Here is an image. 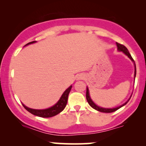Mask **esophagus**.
I'll use <instances>...</instances> for the list:
<instances>
[{
    "instance_id": "1",
    "label": "esophagus",
    "mask_w": 146,
    "mask_h": 146,
    "mask_svg": "<svg viewBox=\"0 0 146 146\" xmlns=\"http://www.w3.org/2000/svg\"><path fill=\"white\" fill-rule=\"evenodd\" d=\"M84 78V76L83 75H79L78 76V79L79 80H82V79Z\"/></svg>"
}]
</instances>
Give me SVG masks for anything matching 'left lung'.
I'll use <instances>...</instances> for the list:
<instances>
[{
    "label": "left lung",
    "mask_w": 146,
    "mask_h": 146,
    "mask_svg": "<svg viewBox=\"0 0 146 146\" xmlns=\"http://www.w3.org/2000/svg\"><path fill=\"white\" fill-rule=\"evenodd\" d=\"M117 44V49H118L119 51H122L123 53H125V55H126L129 58H130V60H132V62H133L134 64H135V76H136V65H135V61H134L133 58H132L131 55L130 54V53H129L128 48H127L123 44H119V43L118 42H116ZM132 96V95H131ZM131 96H130V98H131ZM86 100H87V102H88V103L89 104V105L90 106L92 107L93 108H94V109L98 110V111L100 112H102V113H113V112H115L116 111L119 109V108H120L121 107L123 106L126 104L127 103H128V102L130 100V99L127 101L125 103L123 104H122L121 106H120L119 107H117V108H102V107H100V106H98V105H96L94 102H93V100H91V98H90V95H89V90H88V87L86 88Z\"/></svg>",
    "instance_id": "obj_1"
}]
</instances>
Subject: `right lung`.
Listing matches in <instances>:
<instances>
[{"label": "right lung", "mask_w": 146, "mask_h": 146, "mask_svg": "<svg viewBox=\"0 0 146 146\" xmlns=\"http://www.w3.org/2000/svg\"><path fill=\"white\" fill-rule=\"evenodd\" d=\"M36 41H33L31 42L27 43L25 46H27L28 44H33L35 43ZM72 88V86H70L68 88L65 90L63 93V94L62 95L61 98L59 100L57 103L53 106L50 107V108H46V109H43V110H38V109H33V108H30L27 107L26 106L23 104L24 108L26 109L27 111H29L30 113L33 114V115H36V116H38L40 117H44V118H47V117H51L55 116V115H58L60 113H61L62 110L64 109V108L66 107V104H67L68 101V96L69 94L70 91H71Z\"/></svg>", "instance_id": "obj_1"}]
</instances>
